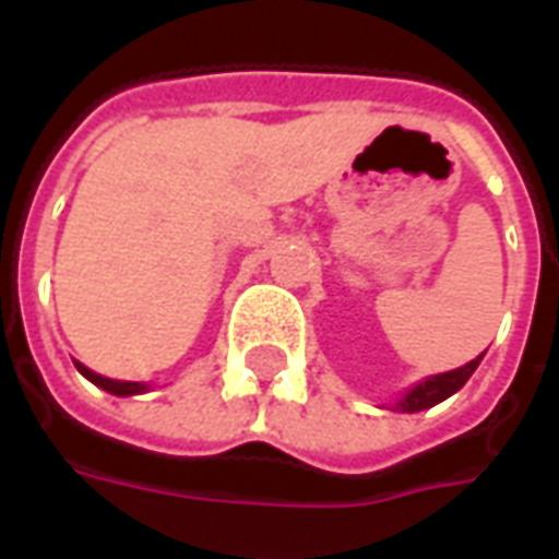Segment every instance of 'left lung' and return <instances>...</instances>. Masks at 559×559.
Masks as SVG:
<instances>
[{"mask_svg":"<svg viewBox=\"0 0 559 559\" xmlns=\"http://www.w3.org/2000/svg\"><path fill=\"white\" fill-rule=\"evenodd\" d=\"M479 362H481V356L464 365V368H455V371H445V374H433L428 377V380H421V383H416V386L404 392V399H399L395 411L419 413L433 407V404H440V401H445L449 395H455L457 389L467 383L469 374L479 368Z\"/></svg>","mask_w":559,"mask_h":559,"instance_id":"8db88e82","label":"left lung"}]
</instances>
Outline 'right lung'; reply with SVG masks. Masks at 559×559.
Wrapping results in <instances>:
<instances>
[{
    "label": "right lung",
    "instance_id": "add662e5",
    "mask_svg": "<svg viewBox=\"0 0 559 559\" xmlns=\"http://www.w3.org/2000/svg\"><path fill=\"white\" fill-rule=\"evenodd\" d=\"M74 365H78L80 374L86 377V380H92L95 386H102L104 392H110V395H122V399H126V395H140V392H146V383H126V380H110V377H102V374H95V371H90L86 365H80V362H74Z\"/></svg>",
    "mask_w": 559,
    "mask_h": 559
}]
</instances>
